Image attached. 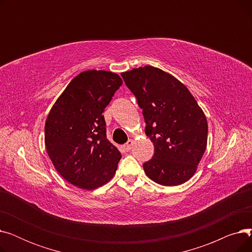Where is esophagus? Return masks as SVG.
<instances>
[{
  "mask_svg": "<svg viewBox=\"0 0 252 252\" xmlns=\"http://www.w3.org/2000/svg\"><path fill=\"white\" fill-rule=\"evenodd\" d=\"M133 144H134V141H133V140H128V141L124 145V149H125L126 151H129V150L131 149V146H133Z\"/></svg>",
  "mask_w": 252,
  "mask_h": 252,
  "instance_id": "34e87169",
  "label": "esophagus"
}]
</instances>
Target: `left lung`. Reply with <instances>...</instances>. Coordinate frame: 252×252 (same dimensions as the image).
Listing matches in <instances>:
<instances>
[{
	"label": "left lung",
	"mask_w": 252,
	"mask_h": 252,
	"mask_svg": "<svg viewBox=\"0 0 252 252\" xmlns=\"http://www.w3.org/2000/svg\"><path fill=\"white\" fill-rule=\"evenodd\" d=\"M137 98L154 154L143 164L146 175L163 186L187 182L207 144L206 117L189 90L171 74L145 66L123 72Z\"/></svg>",
	"instance_id": "left-lung-1"
}]
</instances>
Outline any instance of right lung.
<instances>
[{"label": "right lung", "mask_w": 252, "mask_h": 252, "mask_svg": "<svg viewBox=\"0 0 252 252\" xmlns=\"http://www.w3.org/2000/svg\"><path fill=\"white\" fill-rule=\"evenodd\" d=\"M122 85L119 75L110 71L81 72L48 115V155L58 173L73 186L93 190L115 174L122 154L106 138L102 113Z\"/></svg>", "instance_id": "1"}]
</instances>
